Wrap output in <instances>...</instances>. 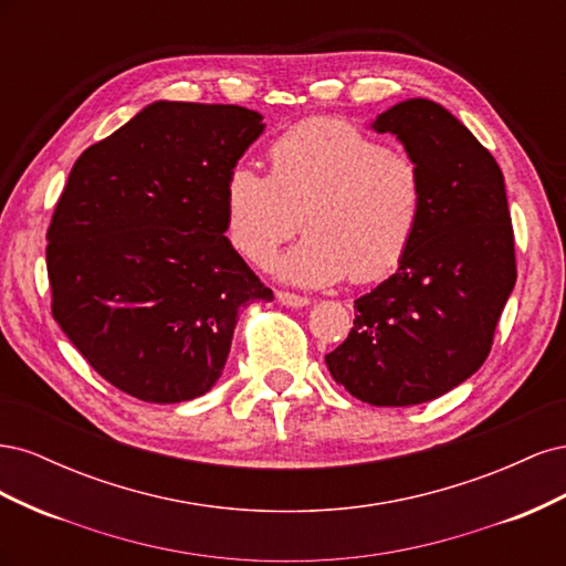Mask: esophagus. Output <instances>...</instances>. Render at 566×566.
<instances>
[{
    "label": "esophagus",
    "instance_id": "1",
    "mask_svg": "<svg viewBox=\"0 0 566 566\" xmlns=\"http://www.w3.org/2000/svg\"><path fill=\"white\" fill-rule=\"evenodd\" d=\"M276 297H279V302H281V304L290 306V310H302V306L312 304V300H310V297H302V295L285 293V290H281V293H276Z\"/></svg>",
    "mask_w": 566,
    "mask_h": 566
}]
</instances>
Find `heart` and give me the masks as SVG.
I'll return each mask as SVG.
<instances>
[{
	"label": "heart",
	"mask_w": 566,
	"mask_h": 566,
	"mask_svg": "<svg viewBox=\"0 0 566 566\" xmlns=\"http://www.w3.org/2000/svg\"><path fill=\"white\" fill-rule=\"evenodd\" d=\"M271 172L235 165L227 177L224 214L231 245L252 264L300 229L306 235L273 264L302 287L382 279L420 229L427 186L422 165L391 150L347 119L314 117L269 148Z\"/></svg>",
	"instance_id": "b5f03b06"
}]
</instances>
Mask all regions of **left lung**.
Returning <instances> with one entry per match:
<instances>
[{
	"mask_svg": "<svg viewBox=\"0 0 566 566\" xmlns=\"http://www.w3.org/2000/svg\"><path fill=\"white\" fill-rule=\"evenodd\" d=\"M370 129L422 165L427 202L399 269L354 302V328L325 366L370 406H416L486 361L517 281L515 235L499 163L447 108L408 98Z\"/></svg>",
	"mask_w": 566,
	"mask_h": 566,
	"instance_id": "obj_1",
	"label": "left lung"
}]
</instances>
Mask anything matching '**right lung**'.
Segmentation results:
<instances>
[{
    "mask_svg": "<svg viewBox=\"0 0 566 566\" xmlns=\"http://www.w3.org/2000/svg\"><path fill=\"white\" fill-rule=\"evenodd\" d=\"M241 106L156 101L77 158L46 231L51 312L148 403L210 391L241 306L271 302L227 233V177L264 132Z\"/></svg>",
    "mask_w": 566,
    "mask_h": 566,
    "instance_id": "add662e5",
    "label": "right lung"
}]
</instances>
